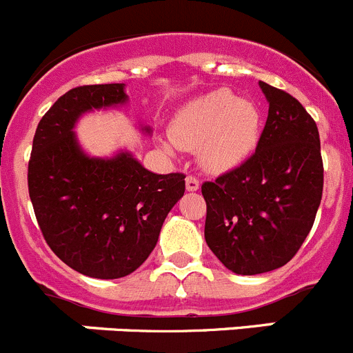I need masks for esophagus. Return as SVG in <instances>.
<instances>
[{"label": "esophagus", "instance_id": "obj_1", "mask_svg": "<svg viewBox=\"0 0 353 353\" xmlns=\"http://www.w3.org/2000/svg\"><path fill=\"white\" fill-rule=\"evenodd\" d=\"M198 188H200V181H198L194 176H188L186 177V190L188 191H196Z\"/></svg>", "mask_w": 353, "mask_h": 353}]
</instances>
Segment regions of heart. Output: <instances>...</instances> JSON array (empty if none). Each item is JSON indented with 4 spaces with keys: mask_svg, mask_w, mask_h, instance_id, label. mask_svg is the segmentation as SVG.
Instances as JSON below:
<instances>
[{
    "mask_svg": "<svg viewBox=\"0 0 353 353\" xmlns=\"http://www.w3.org/2000/svg\"><path fill=\"white\" fill-rule=\"evenodd\" d=\"M260 124V110L252 100L221 88L188 101L174 117L169 136L177 148L196 150L203 169L225 172L253 152ZM172 143H163L169 153Z\"/></svg>",
    "mask_w": 353,
    "mask_h": 353,
    "instance_id": "b5f03b06",
    "label": "heart"
}]
</instances>
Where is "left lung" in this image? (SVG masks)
I'll return each instance as SVG.
<instances>
[{
    "instance_id": "1",
    "label": "left lung",
    "mask_w": 353,
    "mask_h": 353,
    "mask_svg": "<svg viewBox=\"0 0 353 353\" xmlns=\"http://www.w3.org/2000/svg\"><path fill=\"white\" fill-rule=\"evenodd\" d=\"M269 101L255 153L201 184L205 241L241 276L283 268L316 221L324 186L319 131L296 98L259 82Z\"/></svg>"
}]
</instances>
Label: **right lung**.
Here are the masks:
<instances>
[{"instance_id": "1", "label": "right lung", "mask_w": 353, "mask_h": 353, "mask_svg": "<svg viewBox=\"0 0 353 353\" xmlns=\"http://www.w3.org/2000/svg\"><path fill=\"white\" fill-rule=\"evenodd\" d=\"M125 101L124 84L67 91L37 124L27 170L34 214L50 248L68 268L97 279L124 278L148 259L186 188L184 174H153L128 152L114 159L82 152L72 131L77 119Z\"/></svg>"}]
</instances>
